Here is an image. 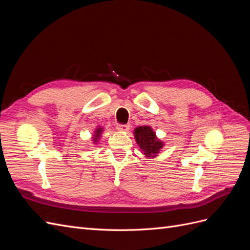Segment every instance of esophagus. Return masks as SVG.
Listing matches in <instances>:
<instances>
[{"instance_id":"esophagus-1","label":"esophagus","mask_w":250,"mask_h":250,"mask_svg":"<svg viewBox=\"0 0 250 250\" xmlns=\"http://www.w3.org/2000/svg\"><path fill=\"white\" fill-rule=\"evenodd\" d=\"M129 127H130V126L128 125V124H119V125L117 126V129L120 130V131L126 132V131L129 130Z\"/></svg>"}]
</instances>
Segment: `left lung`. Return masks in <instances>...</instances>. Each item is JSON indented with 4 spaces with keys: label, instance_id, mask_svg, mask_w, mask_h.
Wrapping results in <instances>:
<instances>
[{
    "label": "left lung",
    "instance_id": "left-lung-1",
    "mask_svg": "<svg viewBox=\"0 0 250 250\" xmlns=\"http://www.w3.org/2000/svg\"><path fill=\"white\" fill-rule=\"evenodd\" d=\"M133 135L142 153L147 158L156 157L165 146V143L156 137V133L151 126L144 125L137 127L133 130Z\"/></svg>",
    "mask_w": 250,
    "mask_h": 250
}]
</instances>
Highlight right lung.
<instances>
[{"mask_svg": "<svg viewBox=\"0 0 250 250\" xmlns=\"http://www.w3.org/2000/svg\"><path fill=\"white\" fill-rule=\"evenodd\" d=\"M103 131H104V128L102 126H98L96 128L95 131H94V134H93V144H94V145H97L98 142H99Z\"/></svg>", "mask_w": 250, "mask_h": 250, "instance_id": "add662e5", "label": "right lung"}]
</instances>
